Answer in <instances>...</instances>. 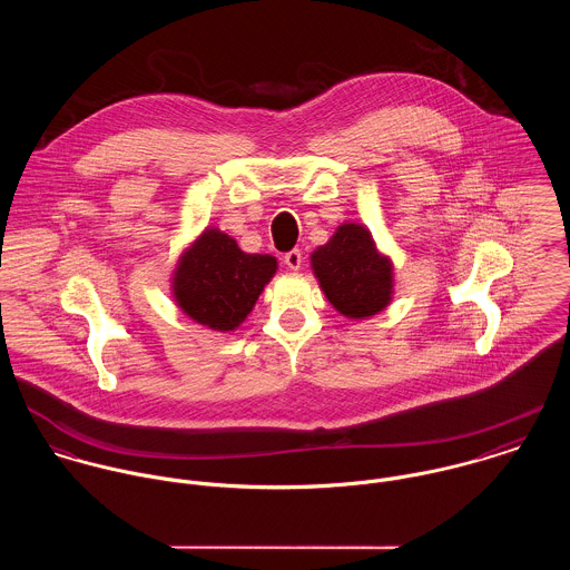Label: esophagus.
<instances>
[{
    "label": "esophagus",
    "mask_w": 570,
    "mask_h": 570,
    "mask_svg": "<svg viewBox=\"0 0 570 570\" xmlns=\"http://www.w3.org/2000/svg\"><path fill=\"white\" fill-rule=\"evenodd\" d=\"M285 265L287 267H292V269H301V265H303V253L301 250H289L285 257Z\"/></svg>",
    "instance_id": "obj_1"
}]
</instances>
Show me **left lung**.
Segmentation results:
<instances>
[{"instance_id": "8db88e82", "label": "left lung", "mask_w": 570, "mask_h": 570, "mask_svg": "<svg viewBox=\"0 0 570 570\" xmlns=\"http://www.w3.org/2000/svg\"><path fill=\"white\" fill-rule=\"evenodd\" d=\"M328 303L346 317H367L390 305L392 263L376 253L370 230L344 224L311 255Z\"/></svg>"}]
</instances>
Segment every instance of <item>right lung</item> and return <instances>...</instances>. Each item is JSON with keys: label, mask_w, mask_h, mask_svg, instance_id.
<instances>
[{"label": "right lung", "mask_w": 570, "mask_h": 570, "mask_svg": "<svg viewBox=\"0 0 570 570\" xmlns=\"http://www.w3.org/2000/svg\"><path fill=\"white\" fill-rule=\"evenodd\" d=\"M276 272L269 255H246L228 235L208 228L180 257L174 296L180 309L215 331L237 328Z\"/></svg>", "instance_id": "1"}]
</instances>
